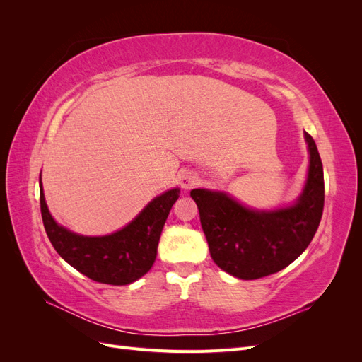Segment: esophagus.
Masks as SVG:
<instances>
[{
  "label": "esophagus",
  "mask_w": 362,
  "mask_h": 362,
  "mask_svg": "<svg viewBox=\"0 0 362 362\" xmlns=\"http://www.w3.org/2000/svg\"><path fill=\"white\" fill-rule=\"evenodd\" d=\"M180 182H181V187L184 190H190V189L194 187L196 182H198V177H196L193 172H185L181 177Z\"/></svg>",
  "instance_id": "esophagus-1"
}]
</instances>
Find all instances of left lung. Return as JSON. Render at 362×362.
<instances>
[{"instance_id": "left-lung-1", "label": "left lung", "mask_w": 362, "mask_h": 362, "mask_svg": "<svg viewBox=\"0 0 362 362\" xmlns=\"http://www.w3.org/2000/svg\"><path fill=\"white\" fill-rule=\"evenodd\" d=\"M310 170L303 193L293 206L254 211L228 194L194 189L201 225L216 264L240 279H259L286 269L308 247L325 205L323 166L314 139L305 133Z\"/></svg>"}]
</instances>
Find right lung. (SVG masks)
Segmentation results:
<instances>
[{"mask_svg": "<svg viewBox=\"0 0 362 362\" xmlns=\"http://www.w3.org/2000/svg\"><path fill=\"white\" fill-rule=\"evenodd\" d=\"M40 184V213L43 226L57 254L84 276L110 286H127L149 272L157 257V246L172 205L180 198L173 189L151 201L133 222L104 237L74 234L56 223L43 198Z\"/></svg>", "mask_w": 362, "mask_h": 362, "instance_id": "obj_1", "label": "right lung"}]
</instances>
